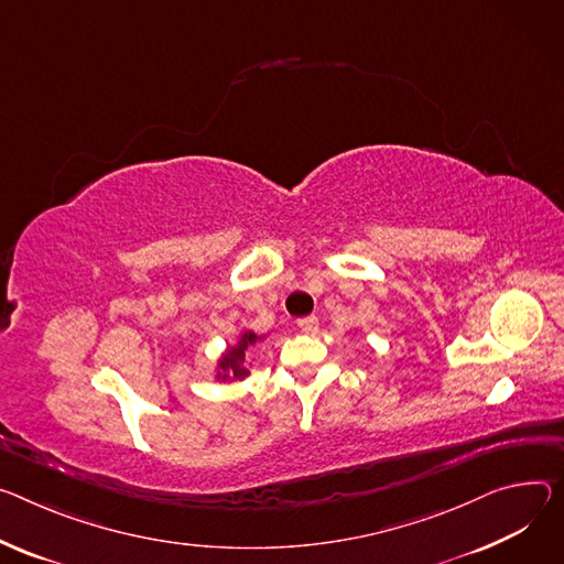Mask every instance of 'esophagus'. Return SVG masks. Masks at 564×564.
<instances>
[{"mask_svg":"<svg viewBox=\"0 0 564 564\" xmlns=\"http://www.w3.org/2000/svg\"><path fill=\"white\" fill-rule=\"evenodd\" d=\"M296 326H299L303 333L313 335V333H317V330H319V319H317L315 315H311V317H303V319H299V322H296Z\"/></svg>","mask_w":564,"mask_h":564,"instance_id":"34e87169","label":"esophagus"}]
</instances>
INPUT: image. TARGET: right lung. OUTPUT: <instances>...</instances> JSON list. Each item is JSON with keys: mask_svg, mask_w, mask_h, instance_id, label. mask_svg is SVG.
I'll return each mask as SVG.
<instances>
[{"mask_svg": "<svg viewBox=\"0 0 564 564\" xmlns=\"http://www.w3.org/2000/svg\"><path fill=\"white\" fill-rule=\"evenodd\" d=\"M256 341H259V337H256L253 333H245V335L240 337V344H238L236 348H231L229 355L223 357L220 369H223L225 373H231L236 380L245 378V376L249 373V371L242 367V362H245V350H247L249 346H253Z\"/></svg>", "mask_w": 564, "mask_h": 564, "instance_id": "obj_1", "label": "right lung"}]
</instances>
